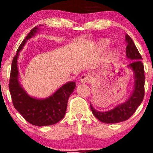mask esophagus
<instances>
[{
  "mask_svg": "<svg viewBox=\"0 0 153 153\" xmlns=\"http://www.w3.org/2000/svg\"><path fill=\"white\" fill-rule=\"evenodd\" d=\"M80 80L82 83H87V82H89L91 80L90 75H88L87 74H82L81 76H80Z\"/></svg>",
  "mask_w": 153,
  "mask_h": 153,
  "instance_id": "esophagus-1",
  "label": "esophagus"
}]
</instances>
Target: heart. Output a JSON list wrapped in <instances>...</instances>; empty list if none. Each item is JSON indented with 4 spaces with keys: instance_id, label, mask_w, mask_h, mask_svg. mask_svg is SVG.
Masks as SVG:
<instances>
[{
    "instance_id": "b5f03b06",
    "label": "heart",
    "mask_w": 153,
    "mask_h": 153,
    "mask_svg": "<svg viewBox=\"0 0 153 153\" xmlns=\"http://www.w3.org/2000/svg\"><path fill=\"white\" fill-rule=\"evenodd\" d=\"M108 44H109V40L107 39H101V41H100L99 45L101 48L104 49L108 47Z\"/></svg>"
}]
</instances>
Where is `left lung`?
<instances>
[{
	"mask_svg": "<svg viewBox=\"0 0 153 153\" xmlns=\"http://www.w3.org/2000/svg\"><path fill=\"white\" fill-rule=\"evenodd\" d=\"M126 55L127 58L132 59V62L128 65L134 73V88L132 94L125 103L116 106L108 111H98L91 105L93 114L101 122L106 124L118 123L127 120L134 113L137 107L141 104L145 96V71L142 62L141 54H140L134 42L129 35H126Z\"/></svg>",
	"mask_w": 153,
	"mask_h": 153,
	"instance_id": "1",
	"label": "left lung"
}]
</instances>
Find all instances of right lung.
Returning a JSON list of instances; mask_svg holds the SVG:
<instances>
[{"label":"right lung","instance_id":"right-lung-1","mask_svg":"<svg viewBox=\"0 0 153 153\" xmlns=\"http://www.w3.org/2000/svg\"><path fill=\"white\" fill-rule=\"evenodd\" d=\"M37 29L36 26L33 28L19 46L12 61L8 87L12 103L16 109L28 122L33 125L42 127L52 125L64 118L68 98L75 89V82H69L65 84L50 97L42 100L31 98L23 90L18 80L17 58L19 51L22 50L27 39L34 36Z\"/></svg>","mask_w":153,"mask_h":153}]
</instances>
